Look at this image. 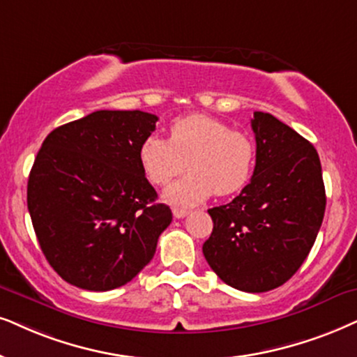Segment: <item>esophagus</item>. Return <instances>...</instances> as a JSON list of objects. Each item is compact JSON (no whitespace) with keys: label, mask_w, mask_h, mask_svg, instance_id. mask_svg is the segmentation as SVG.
Here are the masks:
<instances>
[{"label":"esophagus","mask_w":357,"mask_h":357,"mask_svg":"<svg viewBox=\"0 0 357 357\" xmlns=\"http://www.w3.org/2000/svg\"><path fill=\"white\" fill-rule=\"evenodd\" d=\"M188 214H189V211H186V209H179V207H174V209H173V215L176 219L186 218Z\"/></svg>","instance_id":"1"}]
</instances>
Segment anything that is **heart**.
Wrapping results in <instances>:
<instances>
[{
    "label": "heart",
    "mask_w": 357,
    "mask_h": 357,
    "mask_svg": "<svg viewBox=\"0 0 357 357\" xmlns=\"http://www.w3.org/2000/svg\"><path fill=\"white\" fill-rule=\"evenodd\" d=\"M255 156L249 135L202 114L176 119L168 139L150 135L138 148L139 166L156 186L169 184L188 165L189 174L165 192L166 201L184 206L241 191L254 174Z\"/></svg>",
    "instance_id": "b5f03b06"
}]
</instances>
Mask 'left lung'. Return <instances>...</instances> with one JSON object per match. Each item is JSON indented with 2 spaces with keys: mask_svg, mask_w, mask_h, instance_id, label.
<instances>
[{
  "mask_svg": "<svg viewBox=\"0 0 357 357\" xmlns=\"http://www.w3.org/2000/svg\"><path fill=\"white\" fill-rule=\"evenodd\" d=\"M257 156L250 183L212 207L207 264L224 283L261 293L290 280L317 241L326 207L318 151L273 115L252 119Z\"/></svg>",
  "mask_w": 357,
  "mask_h": 357,
  "instance_id": "8db88e82",
  "label": "left lung"
}]
</instances>
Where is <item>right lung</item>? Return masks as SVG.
Wrapping results in <instances>:
<instances>
[{
    "instance_id": "1",
    "label": "right lung",
    "mask_w": 357,
    "mask_h": 357,
    "mask_svg": "<svg viewBox=\"0 0 357 357\" xmlns=\"http://www.w3.org/2000/svg\"><path fill=\"white\" fill-rule=\"evenodd\" d=\"M158 116L97 110L52 130L36 156L28 209L51 267L90 291L119 288L142 272L173 220L158 204L138 148Z\"/></svg>"
}]
</instances>
